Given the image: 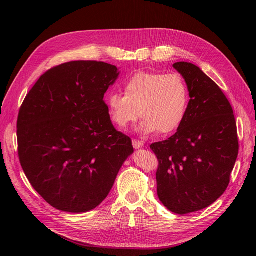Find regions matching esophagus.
<instances>
[{
	"mask_svg": "<svg viewBox=\"0 0 256 256\" xmlns=\"http://www.w3.org/2000/svg\"><path fill=\"white\" fill-rule=\"evenodd\" d=\"M143 145H144V142H142V141H139V140H136V139L132 140V146H134V148H135V150L142 148Z\"/></svg>",
	"mask_w": 256,
	"mask_h": 256,
	"instance_id": "1",
	"label": "esophagus"
}]
</instances>
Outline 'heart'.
<instances>
[{
    "instance_id": "obj_1",
    "label": "heart",
    "mask_w": 256,
    "mask_h": 256,
    "mask_svg": "<svg viewBox=\"0 0 256 256\" xmlns=\"http://www.w3.org/2000/svg\"><path fill=\"white\" fill-rule=\"evenodd\" d=\"M112 122L124 128L143 117L138 128L142 134H169L180 128L189 104V90L176 74L140 72L124 85V94L111 93L106 100Z\"/></svg>"
}]
</instances>
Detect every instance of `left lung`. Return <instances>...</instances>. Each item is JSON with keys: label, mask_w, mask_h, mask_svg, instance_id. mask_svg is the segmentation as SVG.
<instances>
[{"label": "left lung", "mask_w": 256, "mask_h": 256, "mask_svg": "<svg viewBox=\"0 0 256 256\" xmlns=\"http://www.w3.org/2000/svg\"><path fill=\"white\" fill-rule=\"evenodd\" d=\"M190 96L178 132L150 145L158 160V196L169 210L190 214L214 204L227 189L238 154L232 108L198 66L174 63Z\"/></svg>", "instance_id": "obj_1"}]
</instances>
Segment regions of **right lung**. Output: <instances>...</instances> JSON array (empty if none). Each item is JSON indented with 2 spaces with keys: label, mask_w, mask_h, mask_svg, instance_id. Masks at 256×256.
Here are the masks:
<instances>
[{
  "label": "right lung",
  "mask_w": 256,
  "mask_h": 256,
  "mask_svg": "<svg viewBox=\"0 0 256 256\" xmlns=\"http://www.w3.org/2000/svg\"><path fill=\"white\" fill-rule=\"evenodd\" d=\"M118 76L111 64L72 61L48 70L26 94L18 118L20 162L52 208L86 212L98 206L134 152L104 100Z\"/></svg>",
  "instance_id": "add662e5"
}]
</instances>
